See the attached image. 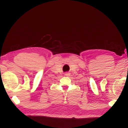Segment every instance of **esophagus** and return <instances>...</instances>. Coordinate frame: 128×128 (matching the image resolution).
Masks as SVG:
<instances>
[{"label":"esophagus","mask_w":128,"mask_h":128,"mask_svg":"<svg viewBox=\"0 0 128 128\" xmlns=\"http://www.w3.org/2000/svg\"><path fill=\"white\" fill-rule=\"evenodd\" d=\"M65 75H66V76H68V75H69V73H66V74H65Z\"/></svg>","instance_id":"obj_1"}]
</instances>
